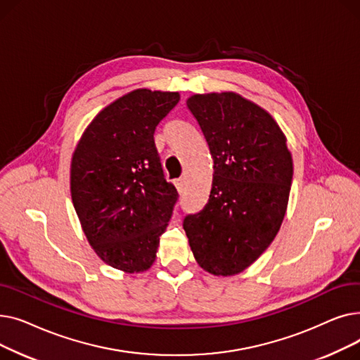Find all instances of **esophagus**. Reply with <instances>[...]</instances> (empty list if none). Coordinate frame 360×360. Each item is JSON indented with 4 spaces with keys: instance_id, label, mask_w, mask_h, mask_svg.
<instances>
[{
    "instance_id": "34e87169",
    "label": "esophagus",
    "mask_w": 360,
    "mask_h": 360,
    "mask_svg": "<svg viewBox=\"0 0 360 360\" xmlns=\"http://www.w3.org/2000/svg\"><path fill=\"white\" fill-rule=\"evenodd\" d=\"M184 182H185L184 178H178V179L174 181V184H175V186H176V190H178L179 193L184 190Z\"/></svg>"
}]
</instances>
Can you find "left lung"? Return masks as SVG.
<instances>
[{"label": "left lung", "instance_id": "1", "mask_svg": "<svg viewBox=\"0 0 360 360\" xmlns=\"http://www.w3.org/2000/svg\"><path fill=\"white\" fill-rule=\"evenodd\" d=\"M213 158L209 201L184 219L198 266L214 276L243 271L276 238L285 219L293 160L267 110L233 91L186 101Z\"/></svg>", "mask_w": 360, "mask_h": 360}]
</instances>
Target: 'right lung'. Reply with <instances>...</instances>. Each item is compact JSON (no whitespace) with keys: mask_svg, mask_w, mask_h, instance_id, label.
<instances>
[{"mask_svg":"<svg viewBox=\"0 0 360 360\" xmlns=\"http://www.w3.org/2000/svg\"><path fill=\"white\" fill-rule=\"evenodd\" d=\"M178 102V91L132 90L94 117L72 153L71 198L83 232L102 261L125 273L151 267L178 200L153 137Z\"/></svg>","mask_w":360,"mask_h":360,"instance_id":"right-lung-1","label":"right lung"}]
</instances>
